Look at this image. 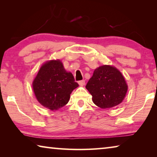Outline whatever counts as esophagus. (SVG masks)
<instances>
[{
    "label": "esophagus",
    "instance_id": "esophagus-1",
    "mask_svg": "<svg viewBox=\"0 0 157 157\" xmlns=\"http://www.w3.org/2000/svg\"><path fill=\"white\" fill-rule=\"evenodd\" d=\"M78 84H79V86H84V85L85 84V80H84V79H83V80H80V81H79L78 82Z\"/></svg>",
    "mask_w": 157,
    "mask_h": 157
}]
</instances>
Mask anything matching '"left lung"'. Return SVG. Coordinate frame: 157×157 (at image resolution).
<instances>
[{"label":"left lung","instance_id":"1","mask_svg":"<svg viewBox=\"0 0 157 157\" xmlns=\"http://www.w3.org/2000/svg\"><path fill=\"white\" fill-rule=\"evenodd\" d=\"M86 88L91 94L95 105L109 109L123 102L128 86L118 69L112 66L103 65L94 71Z\"/></svg>","mask_w":157,"mask_h":157}]
</instances>
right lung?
<instances>
[{
    "label": "right lung",
    "instance_id": "1",
    "mask_svg": "<svg viewBox=\"0 0 157 157\" xmlns=\"http://www.w3.org/2000/svg\"><path fill=\"white\" fill-rule=\"evenodd\" d=\"M79 86L73 74L67 72L60 60H50L41 66L33 82L37 100L51 111L67 104L71 94Z\"/></svg>",
    "mask_w": 157,
    "mask_h": 157
}]
</instances>
